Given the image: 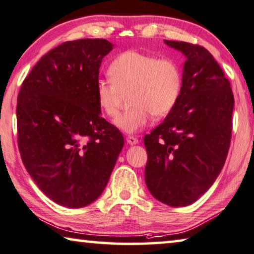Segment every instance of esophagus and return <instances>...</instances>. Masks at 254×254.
I'll use <instances>...</instances> for the list:
<instances>
[{"label":"esophagus","mask_w":254,"mask_h":254,"mask_svg":"<svg viewBox=\"0 0 254 254\" xmlns=\"http://www.w3.org/2000/svg\"><path fill=\"white\" fill-rule=\"evenodd\" d=\"M127 142L128 143V145L133 146V145H137L138 143V139L135 137H132V135H130V137L127 138Z\"/></svg>","instance_id":"34e87169"}]
</instances>
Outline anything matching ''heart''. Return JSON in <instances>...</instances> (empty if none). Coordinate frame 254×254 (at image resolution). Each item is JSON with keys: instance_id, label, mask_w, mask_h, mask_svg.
Returning <instances> with one entry per match:
<instances>
[{"instance_id": "b5f03b06", "label": "heart", "mask_w": 254, "mask_h": 254, "mask_svg": "<svg viewBox=\"0 0 254 254\" xmlns=\"http://www.w3.org/2000/svg\"><path fill=\"white\" fill-rule=\"evenodd\" d=\"M111 79H99L94 93L105 115L115 119L120 113L122 93L131 91L132 108L115 121L126 133H135L150 122L175 108L183 88V74L175 60L143 52L126 51L108 67Z\"/></svg>"}]
</instances>
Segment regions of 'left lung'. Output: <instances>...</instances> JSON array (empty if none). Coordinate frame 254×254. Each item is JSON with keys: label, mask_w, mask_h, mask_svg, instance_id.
Instances as JSON below:
<instances>
[{"label": "left lung", "mask_w": 254, "mask_h": 254, "mask_svg": "<svg viewBox=\"0 0 254 254\" xmlns=\"http://www.w3.org/2000/svg\"><path fill=\"white\" fill-rule=\"evenodd\" d=\"M166 45L186 57L183 88L163 123L145 135V180L155 198L170 206L196 202L224 168L232 139L234 94L205 48L178 41Z\"/></svg>", "instance_id": "8db88e82"}]
</instances>
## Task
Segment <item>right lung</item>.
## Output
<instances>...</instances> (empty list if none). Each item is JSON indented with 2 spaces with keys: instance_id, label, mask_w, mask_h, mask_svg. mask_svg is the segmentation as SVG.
Returning a JSON list of instances; mask_svg holds the SVG:
<instances>
[{
  "instance_id": "1",
  "label": "right lung",
  "mask_w": 254,
  "mask_h": 254,
  "mask_svg": "<svg viewBox=\"0 0 254 254\" xmlns=\"http://www.w3.org/2000/svg\"><path fill=\"white\" fill-rule=\"evenodd\" d=\"M109 41L82 39L52 49L18 94V147L26 170L49 198L66 207L96 200L124 145L119 128L101 117L96 93Z\"/></svg>"
}]
</instances>
